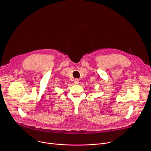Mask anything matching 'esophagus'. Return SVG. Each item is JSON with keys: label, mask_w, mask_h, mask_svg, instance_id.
I'll return each mask as SVG.
<instances>
[{"label": "esophagus", "mask_w": 151, "mask_h": 151, "mask_svg": "<svg viewBox=\"0 0 151 151\" xmlns=\"http://www.w3.org/2000/svg\"><path fill=\"white\" fill-rule=\"evenodd\" d=\"M74 83H75V84H79V83H80V81H79V80H78V79H75L74 81Z\"/></svg>", "instance_id": "34e87169"}]
</instances>
